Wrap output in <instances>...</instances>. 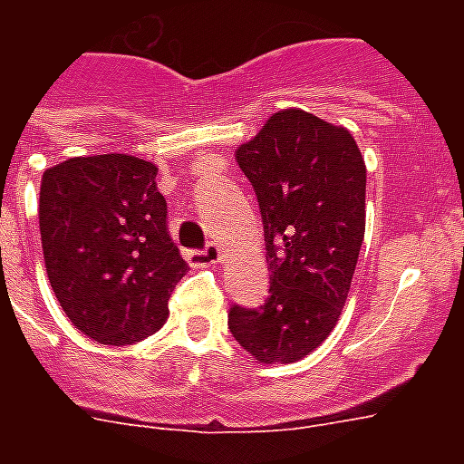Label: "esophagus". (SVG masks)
Wrapping results in <instances>:
<instances>
[{"mask_svg": "<svg viewBox=\"0 0 464 464\" xmlns=\"http://www.w3.org/2000/svg\"><path fill=\"white\" fill-rule=\"evenodd\" d=\"M192 267H204V265H217L221 262V246L218 243H207L202 250H188L185 253Z\"/></svg>", "mask_w": 464, "mask_h": 464, "instance_id": "obj_1", "label": "esophagus"}]
</instances>
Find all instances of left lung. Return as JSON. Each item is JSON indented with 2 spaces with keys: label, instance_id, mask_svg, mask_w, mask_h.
<instances>
[{
  "label": "left lung",
  "instance_id": "8db88e82",
  "mask_svg": "<svg viewBox=\"0 0 464 464\" xmlns=\"http://www.w3.org/2000/svg\"><path fill=\"white\" fill-rule=\"evenodd\" d=\"M260 204L269 298L231 305L228 330L260 363H294L337 324L366 231V166L344 127L275 112L236 151Z\"/></svg>",
  "mask_w": 464,
  "mask_h": 464
}]
</instances>
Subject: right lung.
<instances>
[{"mask_svg":"<svg viewBox=\"0 0 464 464\" xmlns=\"http://www.w3.org/2000/svg\"><path fill=\"white\" fill-rule=\"evenodd\" d=\"M159 168L125 154L79 156L40 182L47 276L76 330L125 346L166 323L188 262L168 231Z\"/></svg>","mask_w":464,"mask_h":464,"instance_id":"1","label":"right lung"}]
</instances>
